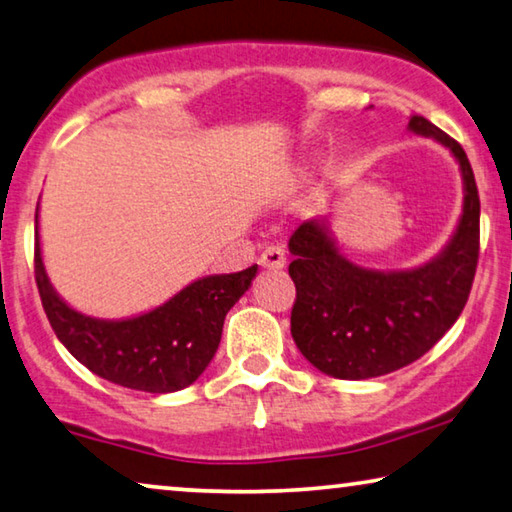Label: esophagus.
<instances>
[{"mask_svg": "<svg viewBox=\"0 0 512 512\" xmlns=\"http://www.w3.org/2000/svg\"><path fill=\"white\" fill-rule=\"evenodd\" d=\"M259 264H262L264 269H269V271H280V269H285V264H287V255H285V250H282L280 246H269V248H264L262 257H259Z\"/></svg>", "mask_w": 512, "mask_h": 512, "instance_id": "esophagus-1", "label": "esophagus"}]
</instances>
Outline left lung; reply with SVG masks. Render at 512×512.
<instances>
[{"label": "left lung", "mask_w": 512, "mask_h": 512, "mask_svg": "<svg viewBox=\"0 0 512 512\" xmlns=\"http://www.w3.org/2000/svg\"><path fill=\"white\" fill-rule=\"evenodd\" d=\"M408 129L444 145L460 168L462 214L440 253L410 269H367L342 253L328 216L310 218L289 239L291 337L332 378L364 380L408 367L458 321L472 289L481 221L474 170L460 143L424 116H410Z\"/></svg>", "instance_id": "obj_1"}]
</instances>
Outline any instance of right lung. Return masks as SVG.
I'll use <instances>...</instances> for the list:
<instances>
[{"label": "right lung", "mask_w": 512, "mask_h": 512, "mask_svg": "<svg viewBox=\"0 0 512 512\" xmlns=\"http://www.w3.org/2000/svg\"><path fill=\"white\" fill-rule=\"evenodd\" d=\"M255 275L257 264L239 273L205 275L148 312L97 319L68 305L50 282L36 209V285L47 319L72 358L120 387L170 394L196 383L221 344L225 314Z\"/></svg>", "instance_id": "obj_1"}]
</instances>
